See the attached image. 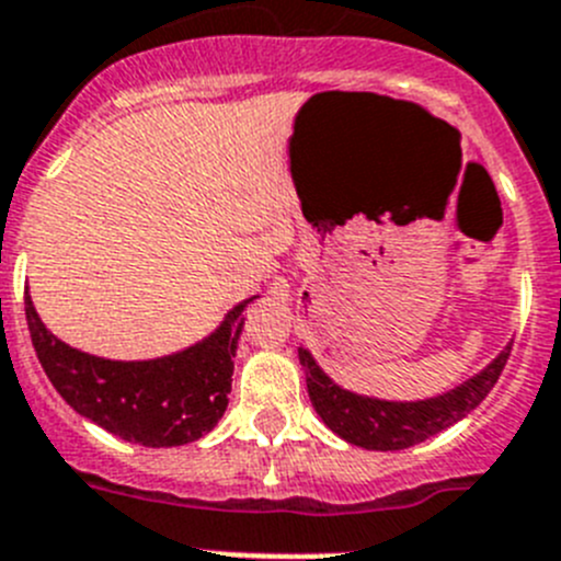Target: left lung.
Segmentation results:
<instances>
[{"label": "left lung", "instance_id": "1", "mask_svg": "<svg viewBox=\"0 0 561 561\" xmlns=\"http://www.w3.org/2000/svg\"><path fill=\"white\" fill-rule=\"evenodd\" d=\"M510 352L512 343L493 363L465 379L462 385L421 401H387L345 390L332 376L323 374L305 345L298 348V363L307 374V392H310L312 407L337 437L368 451H401L468 417L486 399V392L493 390L510 359Z\"/></svg>", "mask_w": 561, "mask_h": 561}]
</instances>
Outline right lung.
Returning <instances> with one entry per match:
<instances>
[{
	"label": "right lung",
	"instance_id": "add662e5",
	"mask_svg": "<svg viewBox=\"0 0 561 561\" xmlns=\"http://www.w3.org/2000/svg\"><path fill=\"white\" fill-rule=\"evenodd\" d=\"M243 298L207 337L154 359H104L71 348L46 329L24 293L30 337L62 401L104 432L146 448L185 446L216 428L229 404Z\"/></svg>",
	"mask_w": 561,
	"mask_h": 561
}]
</instances>
